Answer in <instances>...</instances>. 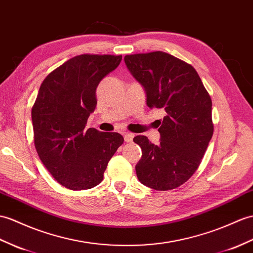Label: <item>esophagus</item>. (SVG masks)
Instances as JSON below:
<instances>
[{"instance_id":"34e87169","label":"esophagus","mask_w":253,"mask_h":253,"mask_svg":"<svg viewBox=\"0 0 253 253\" xmlns=\"http://www.w3.org/2000/svg\"><path fill=\"white\" fill-rule=\"evenodd\" d=\"M133 137H134V134L131 133V132H125V133H124V140H125V142H131Z\"/></svg>"}]
</instances>
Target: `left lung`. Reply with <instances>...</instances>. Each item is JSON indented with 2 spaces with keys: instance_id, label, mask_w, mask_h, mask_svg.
Returning <instances> with one entry per match:
<instances>
[{
  "instance_id": "8db88e82",
  "label": "left lung",
  "mask_w": 253,
  "mask_h": 253,
  "mask_svg": "<svg viewBox=\"0 0 253 253\" xmlns=\"http://www.w3.org/2000/svg\"><path fill=\"white\" fill-rule=\"evenodd\" d=\"M126 66L143 86L150 109L166 112L158 131L161 142L137 136L142 156L136 165L141 183L156 191L179 187L189 180L213 134L212 101L196 70L164 51L127 55Z\"/></svg>"
}]
</instances>
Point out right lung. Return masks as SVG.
Listing matches in <instances>:
<instances>
[{"mask_svg": "<svg viewBox=\"0 0 253 253\" xmlns=\"http://www.w3.org/2000/svg\"><path fill=\"white\" fill-rule=\"evenodd\" d=\"M122 56H75L46 76L32 107L34 145L58 183L73 191L95 187L124 138L86 129L97 105L96 89Z\"/></svg>", "mask_w": 253, "mask_h": 253, "instance_id": "1", "label": "right lung"}]
</instances>
